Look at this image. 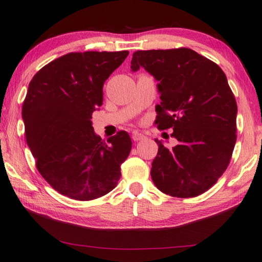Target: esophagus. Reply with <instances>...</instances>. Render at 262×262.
<instances>
[{"label":"esophagus","mask_w":262,"mask_h":262,"mask_svg":"<svg viewBox=\"0 0 262 262\" xmlns=\"http://www.w3.org/2000/svg\"><path fill=\"white\" fill-rule=\"evenodd\" d=\"M132 139L134 140L135 142L141 141V140L144 139V134H142V133H139V132H134L132 134Z\"/></svg>","instance_id":"1"}]
</instances>
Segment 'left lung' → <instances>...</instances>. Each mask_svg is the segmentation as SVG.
Returning <instances> with one entry per match:
<instances>
[{"instance_id": "obj_1", "label": "left lung", "mask_w": 262, "mask_h": 262, "mask_svg": "<svg viewBox=\"0 0 262 262\" xmlns=\"http://www.w3.org/2000/svg\"><path fill=\"white\" fill-rule=\"evenodd\" d=\"M144 68L158 81L159 129L173 128L179 141H161L151 178L161 192L190 198L207 191L230 163L236 143L237 104L220 66L189 48L139 50L132 71Z\"/></svg>"}]
</instances>
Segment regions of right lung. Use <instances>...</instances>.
<instances>
[{
	"label": "right lung",
	"mask_w": 262,
	"mask_h": 262,
	"mask_svg": "<svg viewBox=\"0 0 262 262\" xmlns=\"http://www.w3.org/2000/svg\"><path fill=\"white\" fill-rule=\"evenodd\" d=\"M123 51L70 52L43 66L23 104L27 145L36 168L56 191L93 201L115 189L132 149L128 133L107 142L95 134L93 112L103 104V84L128 56Z\"/></svg>",
	"instance_id": "right-lung-1"
}]
</instances>
